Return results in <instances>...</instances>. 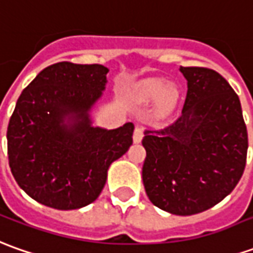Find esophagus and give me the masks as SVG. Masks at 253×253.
Wrapping results in <instances>:
<instances>
[{
    "label": "esophagus",
    "instance_id": "obj_1",
    "mask_svg": "<svg viewBox=\"0 0 253 253\" xmlns=\"http://www.w3.org/2000/svg\"><path fill=\"white\" fill-rule=\"evenodd\" d=\"M142 137H144V133H142V130H141L140 127H135V130H134V133H133V141H134V142H135V144L141 142Z\"/></svg>",
    "mask_w": 253,
    "mask_h": 253
}]
</instances>
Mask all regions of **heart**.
Listing matches in <instances>:
<instances>
[{"mask_svg": "<svg viewBox=\"0 0 253 253\" xmlns=\"http://www.w3.org/2000/svg\"><path fill=\"white\" fill-rule=\"evenodd\" d=\"M135 95L141 102H158V112L162 116H168L174 109L180 92L174 85H168V82L163 79H148L137 85Z\"/></svg>", "mask_w": 253, "mask_h": 253, "instance_id": "obj_1", "label": "heart"}]
</instances>
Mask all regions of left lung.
Here are the masks:
<instances>
[{"mask_svg": "<svg viewBox=\"0 0 253 253\" xmlns=\"http://www.w3.org/2000/svg\"><path fill=\"white\" fill-rule=\"evenodd\" d=\"M187 97L180 116L147 128L142 181L149 201L166 212L190 216L227 197L241 178L248 133L240 98L224 77L208 68H180Z\"/></svg>", "mask_w": 253, "mask_h": 253, "instance_id": "1", "label": "left lung"}]
</instances>
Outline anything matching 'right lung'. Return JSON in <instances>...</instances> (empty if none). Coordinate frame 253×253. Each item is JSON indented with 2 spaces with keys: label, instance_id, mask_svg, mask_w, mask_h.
Wrapping results in <instances>:
<instances>
[{
  "label": "right lung",
  "instance_id": "obj_1",
  "mask_svg": "<svg viewBox=\"0 0 253 253\" xmlns=\"http://www.w3.org/2000/svg\"><path fill=\"white\" fill-rule=\"evenodd\" d=\"M109 69L58 62L22 91L6 140L16 183L42 205L70 211L94 202L111 163L133 144V123L91 126L90 109L102 95Z\"/></svg>",
  "mask_w": 253,
  "mask_h": 253
}]
</instances>
